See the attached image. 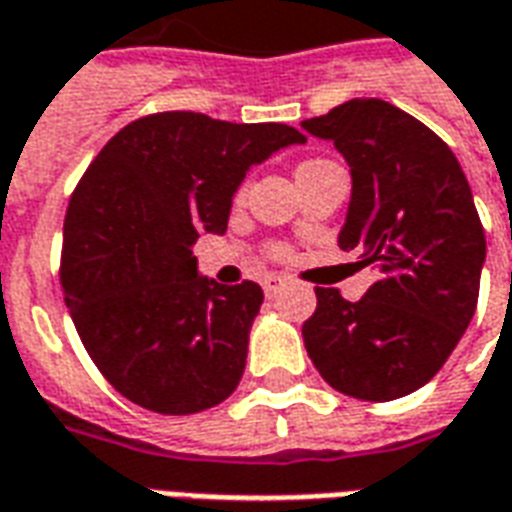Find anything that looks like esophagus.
<instances>
[{"mask_svg": "<svg viewBox=\"0 0 512 512\" xmlns=\"http://www.w3.org/2000/svg\"><path fill=\"white\" fill-rule=\"evenodd\" d=\"M282 287H285V279H282V276L271 274V276H266V279H263V293H266L268 298L279 293Z\"/></svg>", "mask_w": 512, "mask_h": 512, "instance_id": "34e87169", "label": "esophagus"}]
</instances>
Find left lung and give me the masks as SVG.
Masks as SVG:
<instances>
[{
  "instance_id": "8db88e82",
  "label": "left lung",
  "mask_w": 512,
  "mask_h": 512,
  "mask_svg": "<svg viewBox=\"0 0 512 512\" xmlns=\"http://www.w3.org/2000/svg\"><path fill=\"white\" fill-rule=\"evenodd\" d=\"M301 127L350 165L339 246L377 268L361 301L314 290L306 352L333 391L401 399L442 369L478 306L486 233L472 189L448 143L391 102L347 100Z\"/></svg>"
}]
</instances>
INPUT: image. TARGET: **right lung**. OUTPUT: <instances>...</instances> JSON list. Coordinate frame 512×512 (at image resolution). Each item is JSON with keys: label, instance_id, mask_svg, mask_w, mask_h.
Masks as SVG:
<instances>
[{"label": "right lung", "instance_id": "obj_1", "mask_svg": "<svg viewBox=\"0 0 512 512\" xmlns=\"http://www.w3.org/2000/svg\"><path fill=\"white\" fill-rule=\"evenodd\" d=\"M306 138L287 124L151 113L116 132L64 217L62 287L83 347L113 388L160 415L236 391L263 290L200 276L192 246L227 230L252 165Z\"/></svg>", "mask_w": 512, "mask_h": 512}]
</instances>
